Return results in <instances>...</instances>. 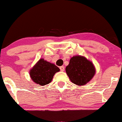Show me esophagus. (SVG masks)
I'll use <instances>...</instances> for the list:
<instances>
[{
    "label": "esophagus",
    "mask_w": 122,
    "mask_h": 122,
    "mask_svg": "<svg viewBox=\"0 0 122 122\" xmlns=\"http://www.w3.org/2000/svg\"><path fill=\"white\" fill-rule=\"evenodd\" d=\"M60 71L63 72V71H64V66H61L60 67Z\"/></svg>",
    "instance_id": "esophagus-1"
}]
</instances>
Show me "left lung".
<instances>
[{
  "label": "left lung",
  "instance_id": "obj_1",
  "mask_svg": "<svg viewBox=\"0 0 122 122\" xmlns=\"http://www.w3.org/2000/svg\"><path fill=\"white\" fill-rule=\"evenodd\" d=\"M65 70L71 81L77 85L86 84L96 72L93 63L81 56L72 57Z\"/></svg>",
  "mask_w": 122,
  "mask_h": 122
}]
</instances>
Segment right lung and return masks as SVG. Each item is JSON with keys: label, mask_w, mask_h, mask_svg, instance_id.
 I'll list each match as a JSON object with an SVG mask.
<instances>
[{"label": "right lung", "mask_w": 122, "mask_h": 122, "mask_svg": "<svg viewBox=\"0 0 122 122\" xmlns=\"http://www.w3.org/2000/svg\"><path fill=\"white\" fill-rule=\"evenodd\" d=\"M60 69L54 64L41 58L30 71L31 79L36 84L43 86L49 84Z\"/></svg>", "instance_id": "add662e5"}]
</instances>
